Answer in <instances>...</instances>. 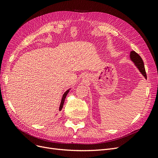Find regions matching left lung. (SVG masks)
<instances>
[{"label":"left lung","instance_id":"8db88e82","mask_svg":"<svg viewBox=\"0 0 158 158\" xmlns=\"http://www.w3.org/2000/svg\"><path fill=\"white\" fill-rule=\"evenodd\" d=\"M130 59L133 62L134 64L137 67V69L139 70L140 73L142 74L144 77L147 79V76L146 73V70L144 68V62H143L140 56L135 51H131L130 52Z\"/></svg>","mask_w":158,"mask_h":158}]
</instances>
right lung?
<instances>
[{"mask_svg": "<svg viewBox=\"0 0 158 158\" xmlns=\"http://www.w3.org/2000/svg\"><path fill=\"white\" fill-rule=\"evenodd\" d=\"M71 89V88H69V89H67L66 91V92L64 93L63 97H62V99H61V102H60V107H59V111H61L62 109H63V106H64V100H65V98L66 97V95H67V94H69V92H70V90Z\"/></svg>", "mask_w": 158, "mask_h": 158, "instance_id": "obj_1", "label": "right lung"}]
</instances>
